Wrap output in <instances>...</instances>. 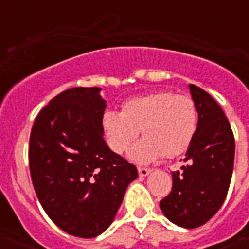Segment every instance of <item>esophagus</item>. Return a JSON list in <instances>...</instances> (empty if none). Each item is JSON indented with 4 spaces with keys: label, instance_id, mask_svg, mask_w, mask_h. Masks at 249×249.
<instances>
[{
    "label": "esophagus",
    "instance_id": "1",
    "mask_svg": "<svg viewBox=\"0 0 249 249\" xmlns=\"http://www.w3.org/2000/svg\"><path fill=\"white\" fill-rule=\"evenodd\" d=\"M152 172L151 168H145V167H139V175H140L141 178H145L148 176L149 173Z\"/></svg>",
    "mask_w": 249,
    "mask_h": 249
}]
</instances>
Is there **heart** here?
<instances>
[{"instance_id":"heart-1","label":"heart","mask_w":249,"mask_h":249,"mask_svg":"<svg viewBox=\"0 0 249 249\" xmlns=\"http://www.w3.org/2000/svg\"><path fill=\"white\" fill-rule=\"evenodd\" d=\"M104 135L114 153H124L141 129L142 140L129 152L130 160L146 164L157 157L172 159L187 151L197 129V110L187 94L155 92L128 100L121 112L103 116Z\"/></svg>"}]
</instances>
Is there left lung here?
<instances>
[{
	"label": "left lung",
	"instance_id": "obj_1",
	"mask_svg": "<svg viewBox=\"0 0 249 249\" xmlns=\"http://www.w3.org/2000/svg\"><path fill=\"white\" fill-rule=\"evenodd\" d=\"M189 90L198 114L197 129L185 153L187 164L172 172V191L160 208L176 225L196 228L224 203L233 171L235 137L213 97L193 84Z\"/></svg>",
	"mask_w": 249,
	"mask_h": 249
}]
</instances>
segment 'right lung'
I'll list each match as a JSON object with an SVG mask.
<instances>
[{"label": "right lung", "mask_w": 249, "mask_h": 249, "mask_svg": "<svg viewBox=\"0 0 249 249\" xmlns=\"http://www.w3.org/2000/svg\"><path fill=\"white\" fill-rule=\"evenodd\" d=\"M100 88H71L52 98L30 132L29 168L36 195L69 235L96 237L112 224L137 168L104 140Z\"/></svg>", "instance_id": "right-lung-1"}]
</instances>
